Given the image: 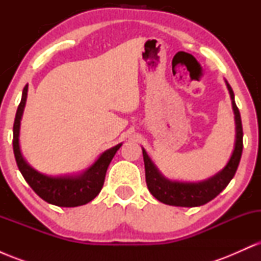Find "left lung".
I'll return each mask as SVG.
<instances>
[{
  "label": "left lung",
  "mask_w": 261,
  "mask_h": 261,
  "mask_svg": "<svg viewBox=\"0 0 261 261\" xmlns=\"http://www.w3.org/2000/svg\"><path fill=\"white\" fill-rule=\"evenodd\" d=\"M224 82H226L227 89H228L230 95V100H232L236 121L234 148H233L229 161L227 162L223 169H221L216 174L210 176L205 180H173V179L166 178L162 174L151 158L148 157L145 148H142L146 182H147L149 193L158 201L170 206H180V207H196V206L205 205V203L211 201L212 199H215L234 176L239 162H241L242 151H243V127H242L241 113H239L238 108L236 106L234 93L230 88L229 83L226 80H224Z\"/></svg>",
  "instance_id": "left-lung-1"
}]
</instances>
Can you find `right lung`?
<instances>
[{
  "instance_id": "right-lung-1",
  "label": "right lung",
  "mask_w": 261,
  "mask_h": 261,
  "mask_svg": "<svg viewBox=\"0 0 261 261\" xmlns=\"http://www.w3.org/2000/svg\"><path fill=\"white\" fill-rule=\"evenodd\" d=\"M27 97L28 85L23 89L22 100L18 106L13 125V152L18 169L22 173L23 178L44 201L51 205L61 207H76L92 201L100 193L108 167L122 143L104 151L88 168L81 172L64 175H49L38 172L24 160L19 146L20 120L24 112Z\"/></svg>"
}]
</instances>
